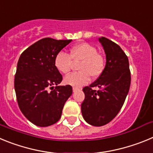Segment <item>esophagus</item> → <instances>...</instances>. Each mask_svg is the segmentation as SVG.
Returning <instances> with one entry per match:
<instances>
[{"instance_id": "obj_1", "label": "esophagus", "mask_w": 153, "mask_h": 153, "mask_svg": "<svg viewBox=\"0 0 153 153\" xmlns=\"http://www.w3.org/2000/svg\"><path fill=\"white\" fill-rule=\"evenodd\" d=\"M79 90V89L77 88V87H73V91L74 92H76V91H78Z\"/></svg>"}]
</instances>
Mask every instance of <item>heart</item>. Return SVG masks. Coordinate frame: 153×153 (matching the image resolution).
I'll return each mask as SVG.
<instances>
[{
    "instance_id": "obj_1",
    "label": "heart",
    "mask_w": 153,
    "mask_h": 153,
    "mask_svg": "<svg viewBox=\"0 0 153 153\" xmlns=\"http://www.w3.org/2000/svg\"><path fill=\"white\" fill-rule=\"evenodd\" d=\"M74 60H82L79 65V72L72 73L64 78L67 85L79 87L88 83L90 75L98 77L102 74L105 67V60L97 50L88 43H80L74 46L70 50V56L63 52L58 53L54 58V66L62 74H67L70 70Z\"/></svg>"
}]
</instances>
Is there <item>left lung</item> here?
Returning <instances> with one entry per match:
<instances>
[{
    "instance_id": "8db88e82",
    "label": "left lung",
    "mask_w": 153,
    "mask_h": 153,
    "mask_svg": "<svg viewBox=\"0 0 153 153\" xmlns=\"http://www.w3.org/2000/svg\"><path fill=\"white\" fill-rule=\"evenodd\" d=\"M98 40L106 54V66L98 79L83 89L85 99L81 104L83 119L94 126L106 125L118 114L131 83L129 60L121 47L104 36Z\"/></svg>"
}]
</instances>
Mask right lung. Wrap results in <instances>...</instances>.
Here are the masks:
<instances>
[{
	"instance_id": "obj_1",
	"label": "right lung",
	"mask_w": 153,
	"mask_h": 153,
	"mask_svg": "<svg viewBox=\"0 0 153 153\" xmlns=\"http://www.w3.org/2000/svg\"><path fill=\"white\" fill-rule=\"evenodd\" d=\"M71 41L43 38L30 46L19 58L14 78L17 103L24 117L37 126L56 123L72 95L71 86H58L63 78L54 66L56 55ZM51 86L53 90L48 92Z\"/></svg>"
}]
</instances>
